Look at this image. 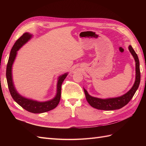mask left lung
<instances>
[{"mask_svg":"<svg viewBox=\"0 0 146 146\" xmlns=\"http://www.w3.org/2000/svg\"><path fill=\"white\" fill-rule=\"evenodd\" d=\"M129 49L131 55H133L136 63V77L134 85L131 89L125 94L120 97H117V98L105 99L91 96L88 93L87 91L85 88H83L86 100L91 107L102 110H114L120 109L129 103L133 97L136 90H138L140 83L141 73L139 69V61L138 55H137L133 48H132L131 46H129Z\"/></svg>","mask_w":146,"mask_h":146,"instance_id":"8db88e82","label":"left lung"}]
</instances>
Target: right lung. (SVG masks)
I'll return each instance as SVG.
<instances>
[{"label": "right lung", "mask_w": 146, "mask_h": 146, "mask_svg": "<svg viewBox=\"0 0 146 146\" xmlns=\"http://www.w3.org/2000/svg\"><path fill=\"white\" fill-rule=\"evenodd\" d=\"M32 37V35L31 34L29 33H25L15 43L14 46H13L11 50L9 59H8V61L6 77L8 89H9L13 99H14L16 102L29 112L33 113H42L54 109L58 105L61 98V85H62L66 77H67L68 73H65L58 77V82H57V90L56 96L54 99L50 100L46 102H38L36 100L25 98L24 97L21 96L17 92L14 86V84H13L12 78V66L16 58L17 51H18V50L22 46L24 45L26 42H28Z\"/></svg>", "instance_id": "obj_1"}]
</instances>
